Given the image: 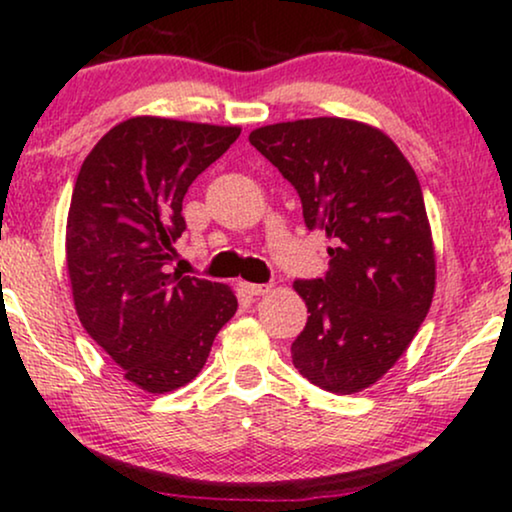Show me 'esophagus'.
Here are the masks:
<instances>
[{"instance_id": "1", "label": "esophagus", "mask_w": 512, "mask_h": 512, "mask_svg": "<svg viewBox=\"0 0 512 512\" xmlns=\"http://www.w3.org/2000/svg\"><path fill=\"white\" fill-rule=\"evenodd\" d=\"M272 289V284H244V291L249 293V296H265Z\"/></svg>"}]
</instances>
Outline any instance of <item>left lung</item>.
Instances as JSON below:
<instances>
[{
	"mask_svg": "<svg viewBox=\"0 0 512 512\" xmlns=\"http://www.w3.org/2000/svg\"><path fill=\"white\" fill-rule=\"evenodd\" d=\"M324 230L328 272L296 279L307 324L293 340L298 373L333 394L370 387L415 338L436 289V254L422 186L382 130L321 116L249 135Z\"/></svg>",
	"mask_w": 512,
	"mask_h": 512,
	"instance_id": "left-lung-1",
	"label": "left lung"
}]
</instances>
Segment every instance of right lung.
<instances>
[{"mask_svg":"<svg viewBox=\"0 0 512 512\" xmlns=\"http://www.w3.org/2000/svg\"><path fill=\"white\" fill-rule=\"evenodd\" d=\"M240 137L237 125L137 116L83 160L67 216V272L90 338L149 394L184 387L237 310L230 286L167 272L195 177Z\"/></svg>","mask_w":512,"mask_h":512,"instance_id":"1","label":"right lung"}]
</instances>
